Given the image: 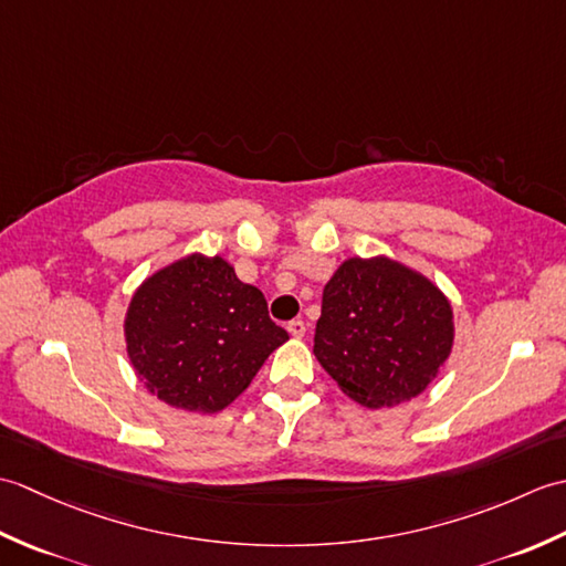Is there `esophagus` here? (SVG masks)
<instances>
[{"label": "esophagus", "mask_w": 566, "mask_h": 566, "mask_svg": "<svg viewBox=\"0 0 566 566\" xmlns=\"http://www.w3.org/2000/svg\"><path fill=\"white\" fill-rule=\"evenodd\" d=\"M286 331H290L294 338H302V335H306V323L302 318H294L286 323Z\"/></svg>", "instance_id": "34e87169"}]
</instances>
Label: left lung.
Here are the masks:
<instances>
[{
  "label": "left lung",
  "mask_w": 566,
  "mask_h": 566,
  "mask_svg": "<svg viewBox=\"0 0 566 566\" xmlns=\"http://www.w3.org/2000/svg\"><path fill=\"white\" fill-rule=\"evenodd\" d=\"M452 338L436 284L389 258H353L323 290L314 355L350 399L381 408L426 391Z\"/></svg>",
  "instance_id": "1"
}]
</instances>
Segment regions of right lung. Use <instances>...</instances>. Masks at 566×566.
Instances as JSON below:
<instances>
[{"instance_id":"right-lung-1","label":"right lung","mask_w":566,"mask_h":566,"mask_svg":"<svg viewBox=\"0 0 566 566\" xmlns=\"http://www.w3.org/2000/svg\"><path fill=\"white\" fill-rule=\"evenodd\" d=\"M286 338L264 294L221 258L189 255L155 272L126 314L136 375L160 401L185 411H221Z\"/></svg>"}]
</instances>
